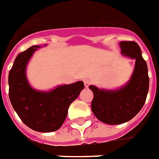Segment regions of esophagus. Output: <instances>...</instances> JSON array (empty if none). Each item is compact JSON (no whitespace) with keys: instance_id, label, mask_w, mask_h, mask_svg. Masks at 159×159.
Segmentation results:
<instances>
[{"instance_id":"34e87169","label":"esophagus","mask_w":159,"mask_h":159,"mask_svg":"<svg viewBox=\"0 0 159 159\" xmlns=\"http://www.w3.org/2000/svg\"><path fill=\"white\" fill-rule=\"evenodd\" d=\"M84 84H85V86H86V87H88V86H90L91 80H88V79H86V80H84Z\"/></svg>"}]
</instances>
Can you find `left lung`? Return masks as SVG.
I'll return each instance as SVG.
<instances>
[{
	"label": "left lung",
	"instance_id": "obj_1",
	"mask_svg": "<svg viewBox=\"0 0 159 159\" xmlns=\"http://www.w3.org/2000/svg\"><path fill=\"white\" fill-rule=\"evenodd\" d=\"M123 56L135 60V67L129 81L115 90L89 86L93 93L92 111L103 123L119 125L134 118L144 105L149 90L147 64L139 46L134 41L119 42Z\"/></svg>",
	"mask_w": 159,
	"mask_h": 159
}]
</instances>
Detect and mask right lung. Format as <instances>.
I'll return each instance as SVG.
<instances>
[{"label": "right lung", "mask_w": 159, "mask_h": 159, "mask_svg": "<svg viewBox=\"0 0 159 159\" xmlns=\"http://www.w3.org/2000/svg\"><path fill=\"white\" fill-rule=\"evenodd\" d=\"M40 48L33 46L16 57L8 74V94L15 111L27 126L36 132H51L61 128L69 106L85 86L83 81H77L50 91L33 88L27 80L26 69L33 54Z\"/></svg>", "instance_id": "add662e5"}]
</instances>
